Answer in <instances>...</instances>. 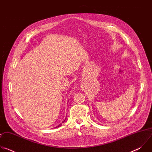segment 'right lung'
Segmentation results:
<instances>
[{"label": "right lung", "instance_id": "right-lung-1", "mask_svg": "<svg viewBox=\"0 0 152 152\" xmlns=\"http://www.w3.org/2000/svg\"><path fill=\"white\" fill-rule=\"evenodd\" d=\"M64 121H65V120H64ZM64 121H63V122H62V123H64ZM61 124H59V126H57V127H59V126H61Z\"/></svg>", "mask_w": 152, "mask_h": 152}]
</instances>
